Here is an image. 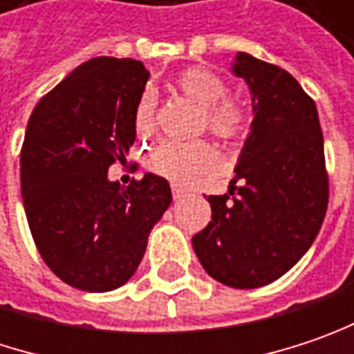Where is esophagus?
I'll return each instance as SVG.
<instances>
[{
    "mask_svg": "<svg viewBox=\"0 0 354 354\" xmlns=\"http://www.w3.org/2000/svg\"><path fill=\"white\" fill-rule=\"evenodd\" d=\"M171 189H173V199H175V201H179V199H183V197H185V191L179 189L177 185H173Z\"/></svg>",
    "mask_w": 354,
    "mask_h": 354,
    "instance_id": "esophagus-1",
    "label": "esophagus"
}]
</instances>
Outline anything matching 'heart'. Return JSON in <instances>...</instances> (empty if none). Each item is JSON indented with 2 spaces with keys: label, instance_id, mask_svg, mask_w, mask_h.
I'll list each match as a JSON object with an SVG mask.
<instances>
[{
  "label": "heart",
  "instance_id": "obj_1",
  "mask_svg": "<svg viewBox=\"0 0 354 354\" xmlns=\"http://www.w3.org/2000/svg\"><path fill=\"white\" fill-rule=\"evenodd\" d=\"M177 84L189 98L205 109V122L212 133L223 139H232L243 131L248 118L245 109L240 102L225 98L227 86L215 72L207 68H189L179 74ZM135 129L139 135H149L153 131V98L149 94L140 98L135 109ZM219 165V153L214 145L205 140H167L155 149L149 161V167L157 175L171 179L177 185H191L197 179L215 173Z\"/></svg>",
  "mask_w": 354,
  "mask_h": 354
}]
</instances>
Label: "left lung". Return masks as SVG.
Wrapping results in <instances>:
<instances>
[{"label":"left lung","mask_w":354,"mask_h":354,"mask_svg":"<svg viewBox=\"0 0 354 354\" xmlns=\"http://www.w3.org/2000/svg\"><path fill=\"white\" fill-rule=\"evenodd\" d=\"M232 72L252 92V131L230 193L207 197L212 221L191 241L214 280L260 288L318 236L328 205L324 140L315 100L286 70L238 52Z\"/></svg>","instance_id":"1"}]
</instances>
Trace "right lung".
Masks as SVG:
<instances>
[{"mask_svg": "<svg viewBox=\"0 0 354 354\" xmlns=\"http://www.w3.org/2000/svg\"><path fill=\"white\" fill-rule=\"evenodd\" d=\"M149 70L100 56L50 90L28 120L19 153L21 199L48 268L72 288L109 292L139 268L153 225L171 205L167 179L145 173L122 187L109 167L133 147Z\"/></svg>", "mask_w": 354, "mask_h": 354, "instance_id": "obj_1", "label": "right lung"}]
</instances>
